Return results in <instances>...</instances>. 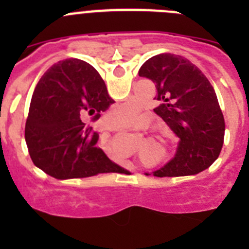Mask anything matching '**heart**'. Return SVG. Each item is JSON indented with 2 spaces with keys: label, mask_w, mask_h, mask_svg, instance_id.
<instances>
[{
  "label": "heart",
  "mask_w": 249,
  "mask_h": 249,
  "mask_svg": "<svg viewBox=\"0 0 249 249\" xmlns=\"http://www.w3.org/2000/svg\"><path fill=\"white\" fill-rule=\"evenodd\" d=\"M140 105L137 101H126L125 104L120 105L117 108L108 113L107 119L109 124L113 126H122V125H127L134 122L135 118L137 117L140 112Z\"/></svg>",
  "instance_id": "b5f03b06"
}]
</instances>
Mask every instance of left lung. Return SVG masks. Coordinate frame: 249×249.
<instances>
[{"instance_id":"1","label":"left lung","mask_w":249,"mask_h":249,"mask_svg":"<svg viewBox=\"0 0 249 249\" xmlns=\"http://www.w3.org/2000/svg\"><path fill=\"white\" fill-rule=\"evenodd\" d=\"M139 74L155 84V99L160 105L154 112L179 139L175 157L153 175L179 177L210 167L219 157L225 131L224 117L210 80L189 60L169 53L148 59Z\"/></svg>"}]
</instances>
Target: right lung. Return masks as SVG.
I'll list each match as a JSON object with an SVG mask.
<instances>
[{"label":"right lung","mask_w":249,"mask_h":249,"mask_svg":"<svg viewBox=\"0 0 249 249\" xmlns=\"http://www.w3.org/2000/svg\"><path fill=\"white\" fill-rule=\"evenodd\" d=\"M99 72L67 59L39 79L30 105L25 140L37 167L57 179L91 177L122 170L101 148L99 134L83 120H96L113 104Z\"/></svg>","instance_id":"1"}]
</instances>
